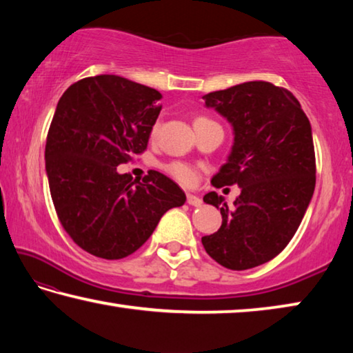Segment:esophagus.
<instances>
[{"label":"esophagus","mask_w":353,"mask_h":353,"mask_svg":"<svg viewBox=\"0 0 353 353\" xmlns=\"http://www.w3.org/2000/svg\"><path fill=\"white\" fill-rule=\"evenodd\" d=\"M187 202H188L190 205H193V207H201L202 205V199L199 198V196L191 194V193L187 194Z\"/></svg>","instance_id":"1"}]
</instances>
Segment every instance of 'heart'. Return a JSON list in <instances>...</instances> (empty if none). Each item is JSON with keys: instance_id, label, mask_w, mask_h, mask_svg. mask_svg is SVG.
<instances>
[{"instance_id": "obj_1", "label": "heart", "mask_w": 353, "mask_h": 353, "mask_svg": "<svg viewBox=\"0 0 353 353\" xmlns=\"http://www.w3.org/2000/svg\"><path fill=\"white\" fill-rule=\"evenodd\" d=\"M212 123H213L212 119L207 118V117H196L193 119V128L196 130V129H201V128H204V126H207V124H212ZM157 128H159V124H155L154 132L157 130ZM165 171L168 172L171 177H174L177 182H181L182 185H187V187H190V185H193L196 181H198V172H196L193 166H190L187 163L172 162V163L165 166Z\"/></svg>"}]
</instances>
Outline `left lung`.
Listing matches in <instances>:
<instances>
[{"instance_id":"8db88e82","label":"left lung","mask_w":353,"mask_h":353,"mask_svg":"<svg viewBox=\"0 0 353 353\" xmlns=\"http://www.w3.org/2000/svg\"><path fill=\"white\" fill-rule=\"evenodd\" d=\"M234 128V146L213 176V187L236 183L229 208L210 191L204 202L221 210L223 224L202 236L207 254L227 270L244 271L272 260L301 225L316 185L312 126L294 94L252 81L204 97Z\"/></svg>"}]
</instances>
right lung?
<instances>
[{
    "mask_svg": "<svg viewBox=\"0 0 353 353\" xmlns=\"http://www.w3.org/2000/svg\"><path fill=\"white\" fill-rule=\"evenodd\" d=\"M160 98L151 87L101 74L74 82L57 103L45 148L52 204L71 240L99 259L134 254L187 201L162 172L140 181L117 170L146 149Z\"/></svg>",
    "mask_w": 353,
    "mask_h": 353,
    "instance_id": "obj_1",
    "label": "right lung"
}]
</instances>
